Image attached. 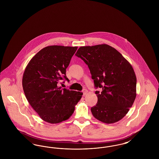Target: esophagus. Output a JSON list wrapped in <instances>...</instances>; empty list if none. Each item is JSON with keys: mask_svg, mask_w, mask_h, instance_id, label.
<instances>
[{"mask_svg": "<svg viewBox=\"0 0 159 159\" xmlns=\"http://www.w3.org/2000/svg\"><path fill=\"white\" fill-rule=\"evenodd\" d=\"M88 91L87 89H84L83 90V96H85L88 93Z\"/></svg>", "mask_w": 159, "mask_h": 159, "instance_id": "obj_1", "label": "esophagus"}]
</instances>
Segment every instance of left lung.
<instances>
[{
    "label": "left lung",
    "mask_w": 159,
    "mask_h": 159,
    "mask_svg": "<svg viewBox=\"0 0 159 159\" xmlns=\"http://www.w3.org/2000/svg\"><path fill=\"white\" fill-rule=\"evenodd\" d=\"M76 55L88 65L96 88L97 104L91 108L93 117L111 124L128 113L136 96V77L130 64L110 46H81Z\"/></svg>",
    "instance_id": "left-lung-1"
}]
</instances>
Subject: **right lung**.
Returning <instances> with one entry per match:
<instances>
[{
	"label": "right lung",
	"instance_id": "add662e5",
	"mask_svg": "<svg viewBox=\"0 0 159 159\" xmlns=\"http://www.w3.org/2000/svg\"><path fill=\"white\" fill-rule=\"evenodd\" d=\"M77 49V46H46L31 58L25 69L22 83L25 97L48 123L67 120L83 95L58 86L64 79L69 82L66 68Z\"/></svg>",
	"mask_w": 159,
	"mask_h": 159
}]
</instances>
